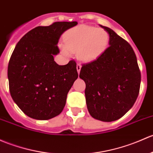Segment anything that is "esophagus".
I'll use <instances>...</instances> for the list:
<instances>
[{"instance_id":"esophagus-1","label":"esophagus","mask_w":153,"mask_h":153,"mask_svg":"<svg viewBox=\"0 0 153 153\" xmlns=\"http://www.w3.org/2000/svg\"><path fill=\"white\" fill-rule=\"evenodd\" d=\"M76 68H77V71H78V74H79L80 73V71H81V64H77Z\"/></svg>"}]
</instances>
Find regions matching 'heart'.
I'll list each match as a JSON object with an SVG mask.
<instances>
[{
	"label": "heart",
	"instance_id": "1",
	"mask_svg": "<svg viewBox=\"0 0 153 153\" xmlns=\"http://www.w3.org/2000/svg\"><path fill=\"white\" fill-rule=\"evenodd\" d=\"M108 41V33L105 30L80 25L67 32L65 46H62V51L65 55H70V51L77 52L80 60L90 62L105 51Z\"/></svg>",
	"mask_w": 153,
	"mask_h": 153
}]
</instances>
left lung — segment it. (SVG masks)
I'll list each match as a JSON object with an SVG mask.
<instances>
[{
  "label": "left lung",
  "mask_w": 153,
  "mask_h": 153,
  "mask_svg": "<svg viewBox=\"0 0 153 153\" xmlns=\"http://www.w3.org/2000/svg\"><path fill=\"white\" fill-rule=\"evenodd\" d=\"M109 46L95 60L83 64L79 77L86 83L85 95L90 115L102 122L123 117L139 93L141 72L131 45L108 27Z\"/></svg>",
  "instance_id": "8db88e82"
}]
</instances>
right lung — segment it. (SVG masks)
I'll return each instance as SVG.
<instances>
[{
    "mask_svg": "<svg viewBox=\"0 0 153 153\" xmlns=\"http://www.w3.org/2000/svg\"><path fill=\"white\" fill-rule=\"evenodd\" d=\"M78 24L56 22L49 26H38L17 42L8 66L9 91L13 100L25 114L47 120L60 114L78 74L76 62L71 60L59 65L54 55L65 30Z\"/></svg>",
    "mask_w": 153,
    "mask_h": 153,
    "instance_id": "add662e5",
    "label": "right lung"
}]
</instances>
